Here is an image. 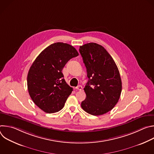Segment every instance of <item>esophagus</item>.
Listing matches in <instances>:
<instances>
[{
	"label": "esophagus",
	"mask_w": 154,
	"mask_h": 154,
	"mask_svg": "<svg viewBox=\"0 0 154 154\" xmlns=\"http://www.w3.org/2000/svg\"><path fill=\"white\" fill-rule=\"evenodd\" d=\"M75 89H76V90H79V91H82V86L81 85H78V86L75 88Z\"/></svg>",
	"instance_id": "obj_1"
}]
</instances>
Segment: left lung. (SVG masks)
Segmentation results:
<instances>
[{
	"label": "left lung",
	"instance_id": "1",
	"mask_svg": "<svg viewBox=\"0 0 154 154\" xmlns=\"http://www.w3.org/2000/svg\"><path fill=\"white\" fill-rule=\"evenodd\" d=\"M79 52L88 78L84 88L86 99L81 106L90 115H103L118 103L122 82L117 66L105 49L94 42L80 46Z\"/></svg>",
	"mask_w": 154,
	"mask_h": 154
}]
</instances>
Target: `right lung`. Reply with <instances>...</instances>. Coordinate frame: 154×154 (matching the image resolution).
Returning <instances> with one entry per match:
<instances>
[{
    "label": "right lung",
    "instance_id": "1",
    "mask_svg": "<svg viewBox=\"0 0 154 154\" xmlns=\"http://www.w3.org/2000/svg\"><path fill=\"white\" fill-rule=\"evenodd\" d=\"M79 53L71 45L52 44L36 57L29 71L27 88L33 102L47 113L59 112L73 89L63 79L62 70Z\"/></svg>",
    "mask_w": 154,
    "mask_h": 154
}]
</instances>
